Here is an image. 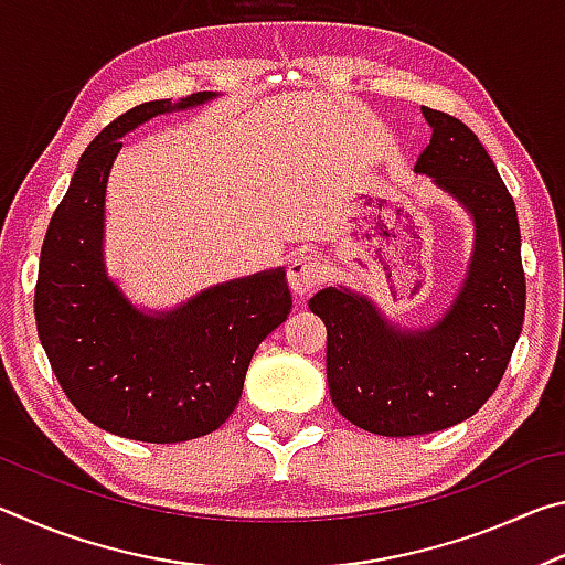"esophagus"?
<instances>
[{
  "label": "esophagus",
  "mask_w": 565,
  "mask_h": 565,
  "mask_svg": "<svg viewBox=\"0 0 565 565\" xmlns=\"http://www.w3.org/2000/svg\"><path fill=\"white\" fill-rule=\"evenodd\" d=\"M323 281V266L311 254H301L289 264V286L296 296H309Z\"/></svg>",
  "instance_id": "1"
}]
</instances>
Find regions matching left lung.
I'll use <instances>...</instances> for the list:
<instances>
[{"instance_id":"obj_1","label":"left lung","mask_w":565,"mask_h":565,"mask_svg":"<svg viewBox=\"0 0 565 565\" xmlns=\"http://www.w3.org/2000/svg\"><path fill=\"white\" fill-rule=\"evenodd\" d=\"M431 145L416 161L473 218V254L441 321L404 331L366 296L321 289L309 309L327 323V379L339 414L379 436L461 424L499 388L525 313L521 228L493 159L463 121L424 107Z\"/></svg>"}]
</instances>
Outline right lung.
<instances>
[{"label": "right lung", "mask_w": 565, "mask_h": 565, "mask_svg": "<svg viewBox=\"0 0 565 565\" xmlns=\"http://www.w3.org/2000/svg\"><path fill=\"white\" fill-rule=\"evenodd\" d=\"M212 97L145 102L107 124L76 164L42 244L34 317L54 376L84 418L134 441L216 431L242 398L256 347L291 311L284 269L212 286L161 313L131 306L107 276L104 194L119 139Z\"/></svg>", "instance_id": "1"}]
</instances>
